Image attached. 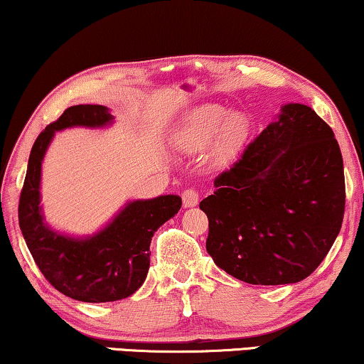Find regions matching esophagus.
Wrapping results in <instances>:
<instances>
[{
    "mask_svg": "<svg viewBox=\"0 0 364 364\" xmlns=\"http://www.w3.org/2000/svg\"><path fill=\"white\" fill-rule=\"evenodd\" d=\"M198 191L196 188H187V191H183L182 193V202H183V207H196L198 203Z\"/></svg>",
    "mask_w": 364,
    "mask_h": 364,
    "instance_id": "esophagus-1",
    "label": "esophagus"
}]
</instances>
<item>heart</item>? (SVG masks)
<instances>
[{
    "label": "heart",
    "instance_id": "obj_1",
    "mask_svg": "<svg viewBox=\"0 0 364 364\" xmlns=\"http://www.w3.org/2000/svg\"><path fill=\"white\" fill-rule=\"evenodd\" d=\"M248 136V119L242 112H230L218 104L193 109L176 136L182 152L198 154L213 144L218 159H228L240 151Z\"/></svg>",
    "mask_w": 364,
    "mask_h": 364
}]
</instances>
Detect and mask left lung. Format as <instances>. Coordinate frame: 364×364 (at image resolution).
Masks as SVG:
<instances>
[{"mask_svg":"<svg viewBox=\"0 0 364 364\" xmlns=\"http://www.w3.org/2000/svg\"><path fill=\"white\" fill-rule=\"evenodd\" d=\"M200 202L207 252L252 285L310 277L340 233L345 172L331 127L305 104H287L275 122L215 181Z\"/></svg>","mask_w":364,"mask_h":364,"instance_id":"obj_1","label":"left lung"}]
</instances>
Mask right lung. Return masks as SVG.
I'll return each mask as SVG.
<instances>
[{
    "instance_id": "right-lung-1",
    "label": "right lung",
    "mask_w": 364,
    "mask_h": 364,
    "mask_svg": "<svg viewBox=\"0 0 364 364\" xmlns=\"http://www.w3.org/2000/svg\"><path fill=\"white\" fill-rule=\"evenodd\" d=\"M112 122L107 107L71 106L39 134L28 161L18 218L24 240L44 278L63 295L86 303L117 301L136 293L151 265L154 232L181 210L178 196L129 202L101 232L74 238L51 230L41 213V164L54 132L66 127H104Z\"/></svg>"
}]
</instances>
